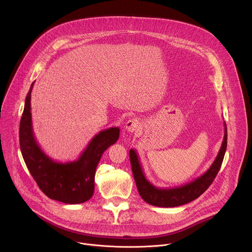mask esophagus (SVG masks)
I'll return each mask as SVG.
<instances>
[{"instance_id":"34e87169","label":"esophagus","mask_w":252,"mask_h":252,"mask_svg":"<svg viewBox=\"0 0 252 252\" xmlns=\"http://www.w3.org/2000/svg\"><path fill=\"white\" fill-rule=\"evenodd\" d=\"M140 126V123L137 119H130L126 123V130L128 132H133L136 131Z\"/></svg>"}]
</instances>
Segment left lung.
Returning a JSON list of instances; mask_svg holds the SVG:
<instances>
[{
  "label": "left lung",
  "mask_w": 252,
  "mask_h": 252,
  "mask_svg": "<svg viewBox=\"0 0 252 252\" xmlns=\"http://www.w3.org/2000/svg\"><path fill=\"white\" fill-rule=\"evenodd\" d=\"M227 146V128L224 123V136L220 150L210 167L194 181L182 187L171 189H158L151 184L143 173L139 158L134 150L130 149L129 158L134 182L141 198L149 204L159 207H174L187 204L199 197L212 184L218 175Z\"/></svg>",
  "instance_id": "left-lung-1"
}]
</instances>
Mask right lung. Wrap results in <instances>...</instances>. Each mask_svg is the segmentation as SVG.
<instances>
[{"label":"right lung","instance_id":"obj_1","mask_svg":"<svg viewBox=\"0 0 252 252\" xmlns=\"http://www.w3.org/2000/svg\"><path fill=\"white\" fill-rule=\"evenodd\" d=\"M26 96L20 123V148L26 165L41 189L51 199L66 204L89 200L94 190V173L99 159L120 137V128L110 127L95 134L77 160L58 162L47 156L34 138L31 114V93Z\"/></svg>","mask_w":252,"mask_h":252}]
</instances>
